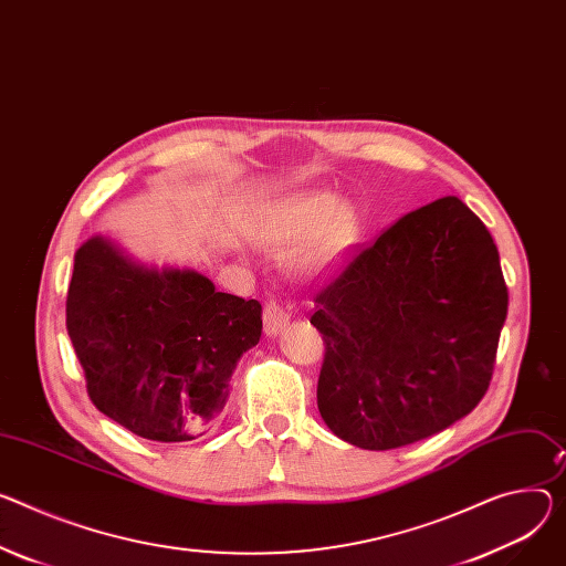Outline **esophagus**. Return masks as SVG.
I'll return each mask as SVG.
<instances>
[{
  "mask_svg": "<svg viewBox=\"0 0 566 566\" xmlns=\"http://www.w3.org/2000/svg\"><path fill=\"white\" fill-rule=\"evenodd\" d=\"M289 321H291V316H289V312L284 310V306H282L280 302L271 300V302L266 304V310H264V329H266V336H277V334H282V332L286 329Z\"/></svg>",
  "mask_w": 566,
  "mask_h": 566,
  "instance_id": "34e87169",
  "label": "esophagus"
}]
</instances>
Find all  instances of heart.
I'll return each instance as SVG.
<instances>
[{
  "instance_id": "b5f03b06",
  "label": "heart",
  "mask_w": 566,
  "mask_h": 566,
  "mask_svg": "<svg viewBox=\"0 0 566 566\" xmlns=\"http://www.w3.org/2000/svg\"><path fill=\"white\" fill-rule=\"evenodd\" d=\"M266 237L275 245H297L300 264L325 271L356 237L352 205L329 191H302L280 200L269 214Z\"/></svg>"
}]
</instances>
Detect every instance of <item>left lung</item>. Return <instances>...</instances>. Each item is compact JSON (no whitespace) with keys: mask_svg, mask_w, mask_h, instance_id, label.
Wrapping results in <instances>:
<instances>
[{"mask_svg":"<svg viewBox=\"0 0 566 566\" xmlns=\"http://www.w3.org/2000/svg\"><path fill=\"white\" fill-rule=\"evenodd\" d=\"M318 410L340 440L386 451L444 431L488 392L507 289L483 221L455 196L401 217L314 295Z\"/></svg>","mask_w":566,"mask_h":566,"instance_id":"left-lung-1","label":"left lung"}]
</instances>
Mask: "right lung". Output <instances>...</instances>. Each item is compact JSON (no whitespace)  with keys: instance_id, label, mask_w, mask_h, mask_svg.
Segmentation results:
<instances>
[{"instance_id":"right-lung-1","label":"right lung","mask_w":566,"mask_h":566,"mask_svg":"<svg viewBox=\"0 0 566 566\" xmlns=\"http://www.w3.org/2000/svg\"><path fill=\"white\" fill-rule=\"evenodd\" d=\"M67 334L101 413L153 442L208 431L243 352L260 343L262 304L174 266L135 262L106 237L74 254Z\"/></svg>"}]
</instances>
